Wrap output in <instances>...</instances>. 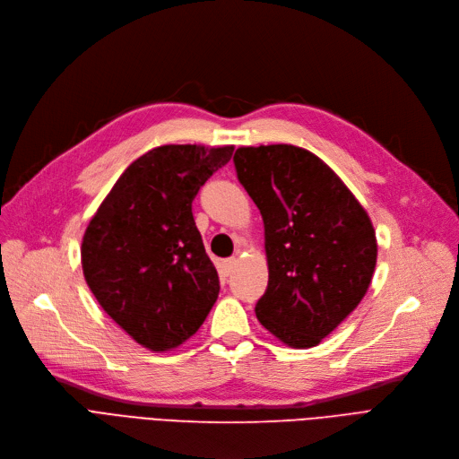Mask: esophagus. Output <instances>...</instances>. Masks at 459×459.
Masks as SVG:
<instances>
[{
  "label": "esophagus",
  "mask_w": 459,
  "mask_h": 459,
  "mask_svg": "<svg viewBox=\"0 0 459 459\" xmlns=\"http://www.w3.org/2000/svg\"><path fill=\"white\" fill-rule=\"evenodd\" d=\"M235 265H237V259L235 257H228L222 261V274L224 276H230L233 271H235Z\"/></svg>",
  "instance_id": "esophagus-1"
}]
</instances>
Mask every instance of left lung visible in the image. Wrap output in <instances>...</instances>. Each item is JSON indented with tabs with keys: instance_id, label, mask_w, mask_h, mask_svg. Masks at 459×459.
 I'll list each match as a JSON object with an SVG mask.
<instances>
[{
	"instance_id": "1",
	"label": "left lung",
	"mask_w": 459,
	"mask_h": 459,
	"mask_svg": "<svg viewBox=\"0 0 459 459\" xmlns=\"http://www.w3.org/2000/svg\"><path fill=\"white\" fill-rule=\"evenodd\" d=\"M237 179L265 224L267 290L255 316L291 347H314L351 314L372 281V222L314 152L295 145L238 147Z\"/></svg>"
}]
</instances>
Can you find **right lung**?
<instances>
[{
    "label": "right lung",
    "mask_w": 459,
    "mask_h": 459,
    "mask_svg": "<svg viewBox=\"0 0 459 459\" xmlns=\"http://www.w3.org/2000/svg\"><path fill=\"white\" fill-rule=\"evenodd\" d=\"M231 155V145L151 149L123 171L85 230L87 286L104 312L151 351L188 340L221 291L192 202Z\"/></svg>",
    "instance_id": "obj_1"
}]
</instances>
